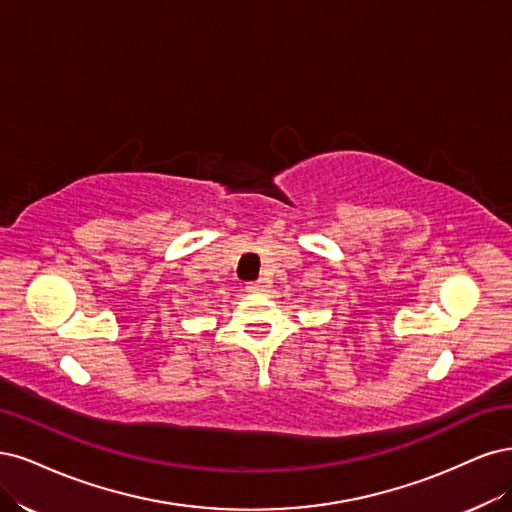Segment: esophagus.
<instances>
[{
	"label": "esophagus",
	"instance_id": "1",
	"mask_svg": "<svg viewBox=\"0 0 512 512\" xmlns=\"http://www.w3.org/2000/svg\"><path fill=\"white\" fill-rule=\"evenodd\" d=\"M270 289V283L268 280H253V283H246V291H251V293H266Z\"/></svg>",
	"mask_w": 512,
	"mask_h": 512
}]
</instances>
